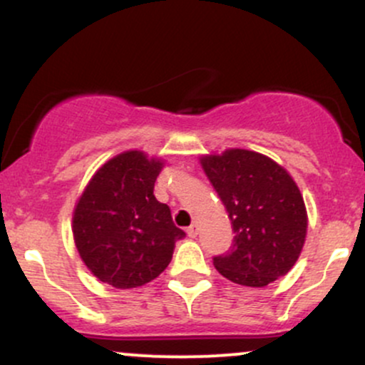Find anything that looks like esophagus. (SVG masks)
I'll list each match as a JSON object with an SVG mask.
<instances>
[{"mask_svg":"<svg viewBox=\"0 0 365 365\" xmlns=\"http://www.w3.org/2000/svg\"><path fill=\"white\" fill-rule=\"evenodd\" d=\"M187 235L190 237V238H195L197 235H199V225L194 223V225H192V226H188V230H187Z\"/></svg>","mask_w":365,"mask_h":365,"instance_id":"34e87169","label":"esophagus"}]
</instances>
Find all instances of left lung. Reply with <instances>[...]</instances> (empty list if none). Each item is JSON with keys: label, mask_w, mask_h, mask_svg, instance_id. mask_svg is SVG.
<instances>
[{"label": "left lung", "mask_w": 365, "mask_h": 365, "mask_svg": "<svg viewBox=\"0 0 365 365\" xmlns=\"http://www.w3.org/2000/svg\"><path fill=\"white\" fill-rule=\"evenodd\" d=\"M232 221L233 247L212 264L225 278L262 288L297 262L307 235V209L295 180L261 153L226 149L200 158Z\"/></svg>", "instance_id": "8db88e82"}]
</instances>
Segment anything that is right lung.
Segmentation results:
<instances>
[{
  "mask_svg": "<svg viewBox=\"0 0 365 365\" xmlns=\"http://www.w3.org/2000/svg\"><path fill=\"white\" fill-rule=\"evenodd\" d=\"M165 163L125 150L92 175L73 209L78 255L99 282L137 288L168 267L175 242L185 237L166 204L154 197Z\"/></svg>",
  "mask_w": 365,
  "mask_h": 365,
  "instance_id": "add662e5",
  "label": "right lung"
}]
</instances>
